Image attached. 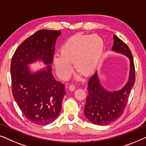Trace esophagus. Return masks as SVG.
I'll use <instances>...</instances> for the list:
<instances>
[{
  "mask_svg": "<svg viewBox=\"0 0 146 146\" xmlns=\"http://www.w3.org/2000/svg\"><path fill=\"white\" fill-rule=\"evenodd\" d=\"M75 88H76V86H75L74 85H73V84H71V85L69 86V89L71 91H74V90Z\"/></svg>",
  "mask_w": 146,
  "mask_h": 146,
  "instance_id": "34e87169",
  "label": "esophagus"
}]
</instances>
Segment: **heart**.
I'll return each mask as SVG.
<instances>
[{"label": "heart", "mask_w": 146, "mask_h": 146, "mask_svg": "<svg viewBox=\"0 0 146 146\" xmlns=\"http://www.w3.org/2000/svg\"><path fill=\"white\" fill-rule=\"evenodd\" d=\"M103 50L104 42L96 35L70 38L61 46L60 54L54 58L58 75L63 80L68 78L73 72L72 64L80 72L89 74L96 68Z\"/></svg>", "instance_id": "b5f03b06"}]
</instances>
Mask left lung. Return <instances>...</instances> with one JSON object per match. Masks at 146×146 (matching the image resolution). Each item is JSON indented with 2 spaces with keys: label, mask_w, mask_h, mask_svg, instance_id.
<instances>
[{
  "label": "left lung",
  "mask_w": 146,
  "mask_h": 146,
  "mask_svg": "<svg viewBox=\"0 0 146 146\" xmlns=\"http://www.w3.org/2000/svg\"><path fill=\"white\" fill-rule=\"evenodd\" d=\"M112 50L126 55L130 60V73L126 85L120 90L109 92L102 86L96 72L88 83V95L84 106L85 116L96 125L109 124L122 115L135 80V66L132 54L126 44L113 35Z\"/></svg>",
  "instance_id": "obj_1"
}]
</instances>
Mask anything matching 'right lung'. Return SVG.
Here are the masks:
<instances>
[{"mask_svg":"<svg viewBox=\"0 0 146 146\" xmlns=\"http://www.w3.org/2000/svg\"><path fill=\"white\" fill-rule=\"evenodd\" d=\"M60 34V31L40 30L26 39L12 58L13 97L25 117L37 125L48 124L58 116L65 86L56 80L50 65L32 74L27 64L36 60L46 64L52 62L56 40Z\"/></svg>","mask_w":146,"mask_h":146,"instance_id":"right-lung-1","label":"right lung"}]
</instances>
